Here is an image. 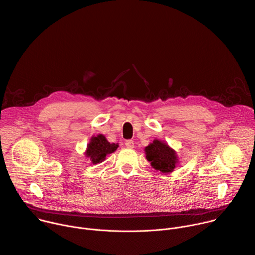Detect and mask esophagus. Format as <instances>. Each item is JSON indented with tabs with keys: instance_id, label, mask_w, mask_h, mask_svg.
I'll use <instances>...</instances> for the list:
<instances>
[{
	"instance_id": "esophagus-1",
	"label": "esophagus",
	"mask_w": 255,
	"mask_h": 255,
	"mask_svg": "<svg viewBox=\"0 0 255 255\" xmlns=\"http://www.w3.org/2000/svg\"><path fill=\"white\" fill-rule=\"evenodd\" d=\"M125 145L127 148H134V141L133 140H127L125 142Z\"/></svg>"
}]
</instances>
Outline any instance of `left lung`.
<instances>
[{
    "label": "left lung",
    "instance_id": "obj_1",
    "mask_svg": "<svg viewBox=\"0 0 255 255\" xmlns=\"http://www.w3.org/2000/svg\"><path fill=\"white\" fill-rule=\"evenodd\" d=\"M145 154L151 166L162 173L173 171L178 163L176 152L168 146L167 143L158 139H154L152 143L145 147Z\"/></svg>",
    "mask_w": 255,
    "mask_h": 255
}]
</instances>
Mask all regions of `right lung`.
<instances>
[{
  "instance_id": "right-lung-1",
  "label": "right lung",
  "mask_w": 255,
  "mask_h": 255,
  "mask_svg": "<svg viewBox=\"0 0 255 255\" xmlns=\"http://www.w3.org/2000/svg\"><path fill=\"white\" fill-rule=\"evenodd\" d=\"M118 147V143H110L104 135L99 134L91 138L85 154L93 164H97L103 162L108 154L113 153Z\"/></svg>"
}]
</instances>
